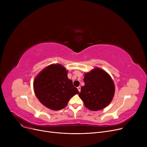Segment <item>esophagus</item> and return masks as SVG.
<instances>
[{
    "mask_svg": "<svg viewBox=\"0 0 147 147\" xmlns=\"http://www.w3.org/2000/svg\"><path fill=\"white\" fill-rule=\"evenodd\" d=\"M80 89H81V87H80V86L78 87V90H79V92H80Z\"/></svg>",
    "mask_w": 147,
    "mask_h": 147,
    "instance_id": "esophagus-1",
    "label": "esophagus"
}]
</instances>
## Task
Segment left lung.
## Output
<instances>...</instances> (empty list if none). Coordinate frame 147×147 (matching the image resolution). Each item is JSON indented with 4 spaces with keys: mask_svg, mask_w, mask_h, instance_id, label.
<instances>
[{
    "mask_svg": "<svg viewBox=\"0 0 147 147\" xmlns=\"http://www.w3.org/2000/svg\"><path fill=\"white\" fill-rule=\"evenodd\" d=\"M84 85L81 88L79 97L87 109L92 111L104 109L113 98L115 86L110 76L103 69L95 68L84 74Z\"/></svg>",
    "mask_w": 147,
    "mask_h": 147,
    "instance_id": "obj_1",
    "label": "left lung"
}]
</instances>
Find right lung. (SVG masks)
I'll list each match as a JSON object with an SVG mask.
<instances>
[{
  "instance_id": "add662e5",
  "label": "right lung",
  "mask_w": 147,
  "mask_h": 147,
  "mask_svg": "<svg viewBox=\"0 0 147 147\" xmlns=\"http://www.w3.org/2000/svg\"><path fill=\"white\" fill-rule=\"evenodd\" d=\"M68 71L61 64H51L38 74L33 83L34 93L39 101L48 109L59 110L79 93L67 77Z\"/></svg>"
}]
</instances>
